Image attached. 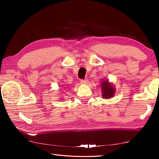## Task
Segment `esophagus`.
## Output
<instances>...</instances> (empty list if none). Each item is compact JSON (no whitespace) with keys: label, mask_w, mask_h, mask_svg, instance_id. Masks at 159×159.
<instances>
[{"label":"esophagus","mask_w":159,"mask_h":159,"mask_svg":"<svg viewBox=\"0 0 159 159\" xmlns=\"http://www.w3.org/2000/svg\"><path fill=\"white\" fill-rule=\"evenodd\" d=\"M89 83V80L88 79H85V80H80V83L84 84V85H87Z\"/></svg>","instance_id":"obj_1"}]
</instances>
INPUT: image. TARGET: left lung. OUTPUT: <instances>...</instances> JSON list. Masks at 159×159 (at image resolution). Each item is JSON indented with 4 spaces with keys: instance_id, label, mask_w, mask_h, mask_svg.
<instances>
[{
    "instance_id": "8db88e82",
    "label": "left lung",
    "mask_w": 159,
    "mask_h": 159,
    "mask_svg": "<svg viewBox=\"0 0 159 159\" xmlns=\"http://www.w3.org/2000/svg\"><path fill=\"white\" fill-rule=\"evenodd\" d=\"M101 90L102 96L104 99H110L113 98L116 92V89L114 85L109 80H104L101 81Z\"/></svg>"
}]
</instances>
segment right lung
I'll return each instance as SVG.
<instances>
[{"label": "right lung", "mask_w": 159, "mask_h": 159, "mask_svg": "<svg viewBox=\"0 0 159 159\" xmlns=\"http://www.w3.org/2000/svg\"><path fill=\"white\" fill-rule=\"evenodd\" d=\"M61 99H63V98H61Z\"/></svg>", "instance_id": "add662e5"}]
</instances>
